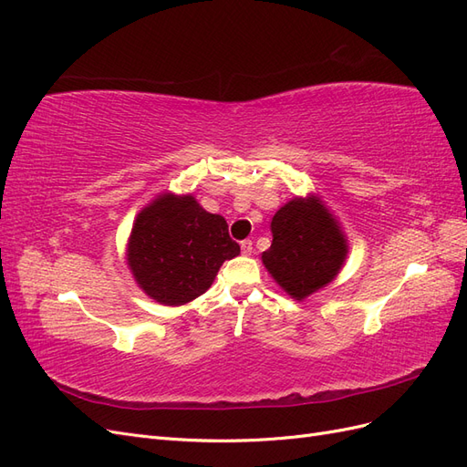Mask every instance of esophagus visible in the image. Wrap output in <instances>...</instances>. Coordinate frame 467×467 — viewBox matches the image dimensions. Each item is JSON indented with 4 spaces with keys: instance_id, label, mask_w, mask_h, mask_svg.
I'll return each mask as SVG.
<instances>
[{
    "instance_id": "esophagus-1",
    "label": "esophagus",
    "mask_w": 467,
    "mask_h": 467,
    "mask_svg": "<svg viewBox=\"0 0 467 467\" xmlns=\"http://www.w3.org/2000/svg\"><path fill=\"white\" fill-rule=\"evenodd\" d=\"M242 253H244V255H251V253H253V242H251V239H244V242H242Z\"/></svg>"
}]
</instances>
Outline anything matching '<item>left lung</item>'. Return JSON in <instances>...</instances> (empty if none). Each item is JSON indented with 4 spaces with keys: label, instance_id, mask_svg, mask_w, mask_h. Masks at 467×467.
<instances>
[{
    "label": "left lung",
    "instance_id": "obj_1",
    "mask_svg": "<svg viewBox=\"0 0 467 467\" xmlns=\"http://www.w3.org/2000/svg\"><path fill=\"white\" fill-rule=\"evenodd\" d=\"M271 232L273 244L263 253V263L296 300L331 282L347 257L341 230L316 199H294L282 206Z\"/></svg>",
    "mask_w": 467,
    "mask_h": 467
}]
</instances>
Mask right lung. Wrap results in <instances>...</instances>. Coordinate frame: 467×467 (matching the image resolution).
<instances>
[{
	"mask_svg": "<svg viewBox=\"0 0 467 467\" xmlns=\"http://www.w3.org/2000/svg\"><path fill=\"white\" fill-rule=\"evenodd\" d=\"M239 255L228 223L192 196L163 194L140 212L129 244L136 282L155 302L182 306L204 294L223 261Z\"/></svg>",
	"mask_w": 467,
	"mask_h": 467,
	"instance_id": "add662e5",
	"label": "right lung"
}]
</instances>
